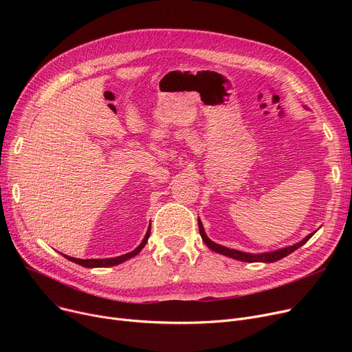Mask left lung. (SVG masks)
<instances>
[{
    "label": "left lung",
    "instance_id": "left-lung-1",
    "mask_svg": "<svg viewBox=\"0 0 352 352\" xmlns=\"http://www.w3.org/2000/svg\"><path fill=\"white\" fill-rule=\"evenodd\" d=\"M198 228H199V234H201L202 241L206 243V245H207L210 250H212V251L217 252V254L226 255V256L234 258V260L244 261V263H275V261H278V260H281V258L289 255V254L294 252L295 250H298L300 247H302V245L308 241V239H309L314 234H316V232H311L309 235H307L305 238H302L300 243L288 245V247H284V248H280V250H274V251H270V252L251 254V252H244V251H238V250H234V248H228V247H224V245H219V244L211 241V239L208 238V235L206 234V230H204V227H202V223H201L199 218H198Z\"/></svg>",
    "mask_w": 352,
    "mask_h": 352
}]
</instances>
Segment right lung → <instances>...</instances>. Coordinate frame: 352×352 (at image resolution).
<instances>
[{"instance_id":"1","label":"right lung","mask_w":352,"mask_h":352,"mask_svg":"<svg viewBox=\"0 0 352 352\" xmlns=\"http://www.w3.org/2000/svg\"><path fill=\"white\" fill-rule=\"evenodd\" d=\"M150 234H151V223H150V226H148L146 234H145L144 239L141 241V244H140L135 250H133L131 252H126V254L120 255V256H114V258H91V260H80V258H74V256L64 255V254H63V256H65L67 260H69V261H72V263H76V264H78V265H81V267H85V268H105V267H114V265H118V264H121V263L129 260V258L135 256L137 254H140L141 250L145 247V244H146V241H148V238H150Z\"/></svg>"}]
</instances>
